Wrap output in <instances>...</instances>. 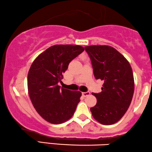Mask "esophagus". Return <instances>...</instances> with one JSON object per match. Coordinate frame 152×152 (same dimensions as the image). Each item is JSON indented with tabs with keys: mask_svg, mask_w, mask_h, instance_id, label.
<instances>
[{
	"mask_svg": "<svg viewBox=\"0 0 152 152\" xmlns=\"http://www.w3.org/2000/svg\"><path fill=\"white\" fill-rule=\"evenodd\" d=\"M83 97H87V96H89L90 94V92H83Z\"/></svg>",
	"mask_w": 152,
	"mask_h": 152,
	"instance_id": "obj_1",
	"label": "esophagus"
}]
</instances>
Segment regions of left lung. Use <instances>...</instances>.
Listing matches in <instances>:
<instances>
[{"instance_id": "8db88e82", "label": "left lung", "mask_w": 152, "mask_h": 152, "mask_svg": "<svg viewBox=\"0 0 152 152\" xmlns=\"http://www.w3.org/2000/svg\"><path fill=\"white\" fill-rule=\"evenodd\" d=\"M85 48L94 77L104 81L100 93H92L97 98V104L90 108L92 117L102 124H113L124 115L131 104L134 91L132 69L129 61L111 46Z\"/></svg>"}]
</instances>
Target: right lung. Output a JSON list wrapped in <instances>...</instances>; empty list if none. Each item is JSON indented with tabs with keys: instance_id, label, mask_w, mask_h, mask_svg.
Wrapping results in <instances>:
<instances>
[{
	"instance_id": "1",
	"label": "right lung",
	"mask_w": 152,
	"mask_h": 152,
	"mask_svg": "<svg viewBox=\"0 0 152 152\" xmlns=\"http://www.w3.org/2000/svg\"><path fill=\"white\" fill-rule=\"evenodd\" d=\"M85 48L75 45H55L40 53L30 66L28 90L37 113L47 122L58 124L69 120L80 101V91L60 88L59 82L69 63Z\"/></svg>"
}]
</instances>
